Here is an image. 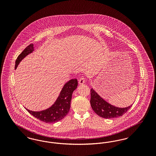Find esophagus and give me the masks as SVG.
<instances>
[{
	"label": "esophagus",
	"instance_id": "1",
	"mask_svg": "<svg viewBox=\"0 0 156 156\" xmlns=\"http://www.w3.org/2000/svg\"><path fill=\"white\" fill-rule=\"evenodd\" d=\"M85 82V78L83 76L79 80V84L80 85H83Z\"/></svg>",
	"mask_w": 156,
	"mask_h": 156
}]
</instances>
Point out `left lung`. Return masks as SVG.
<instances>
[{
	"instance_id": "1",
	"label": "left lung",
	"mask_w": 156,
	"mask_h": 156,
	"mask_svg": "<svg viewBox=\"0 0 156 156\" xmlns=\"http://www.w3.org/2000/svg\"><path fill=\"white\" fill-rule=\"evenodd\" d=\"M90 103L93 111L98 116L106 119H112L123 115L132 106L126 108H118L108 103L100 97L94 89H90Z\"/></svg>"
}]
</instances>
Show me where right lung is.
Segmentation results:
<instances>
[{"mask_svg": "<svg viewBox=\"0 0 156 156\" xmlns=\"http://www.w3.org/2000/svg\"><path fill=\"white\" fill-rule=\"evenodd\" d=\"M34 51L33 44L28 45L22 52L18 56L15 62V69L26 56ZM78 81L76 79H72L66 83L61 90L59 96L52 106L41 111H31L26 110L36 118L45 123H52L57 122L64 118L70 109L72 95L75 89L77 88Z\"/></svg>", "mask_w": 156, "mask_h": 156, "instance_id": "obj_1", "label": "right lung"}]
</instances>
